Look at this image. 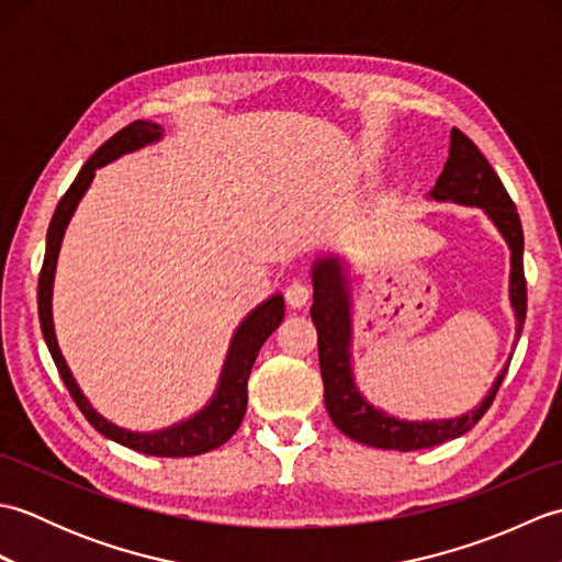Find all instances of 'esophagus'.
<instances>
[{
  "label": "esophagus",
  "mask_w": 562,
  "mask_h": 562,
  "mask_svg": "<svg viewBox=\"0 0 562 562\" xmlns=\"http://www.w3.org/2000/svg\"><path fill=\"white\" fill-rule=\"evenodd\" d=\"M284 300H288L290 306L302 308L308 300H312V288L304 280H292L284 290Z\"/></svg>",
  "instance_id": "esophagus-1"
}]
</instances>
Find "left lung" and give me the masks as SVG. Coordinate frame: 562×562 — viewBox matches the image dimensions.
Masks as SVG:
<instances>
[{
  "label": "left lung",
  "instance_id": "obj_1",
  "mask_svg": "<svg viewBox=\"0 0 562 562\" xmlns=\"http://www.w3.org/2000/svg\"><path fill=\"white\" fill-rule=\"evenodd\" d=\"M435 200H453L461 205L483 207L497 229L507 238L512 250V278L509 296L517 314V336H521L524 318H527V278H524V234L515 202L505 190L499 176L483 151L473 145L469 135L459 127L451 130L449 159L445 171L439 173L432 188ZM312 321L318 333V364L321 379H324V398L333 425L342 435L376 449H398L417 451L427 447H437L441 441L457 439L481 420L491 408L507 367L499 372L491 393L479 408L465 413L453 420L439 423H405L389 417L386 413L374 411L360 393H357L350 374V306L348 292H345L342 272L336 260H321L314 268V304Z\"/></svg>",
  "mask_w": 562,
  "mask_h": 562
}]
</instances>
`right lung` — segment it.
<instances>
[{
    "instance_id": "1",
    "label": "right lung",
    "mask_w": 562,
    "mask_h": 562,
    "mask_svg": "<svg viewBox=\"0 0 562 562\" xmlns=\"http://www.w3.org/2000/svg\"><path fill=\"white\" fill-rule=\"evenodd\" d=\"M161 137V127L157 123H145V121H135L125 125L123 130L103 142V145L97 149V154L81 166V171L77 173L75 183L67 188V193L59 198L53 222L47 226V244H45V258H43V268L38 274V316H41V328L47 342V350H50L55 367L59 376H63L65 386L69 391L71 401L79 405V411L83 417L99 429L103 437H109L117 445H123L127 449H135L139 453H149V457H198V453H205L222 447L226 439H229L238 425H241L244 415H246V403H248V376H250V367H254L258 350L262 348L272 330L282 324L284 318V300L282 294H274L266 304H260L256 312H250V316L238 326L236 336L232 340V352L226 357L224 364V374H222V384L217 396L207 405L205 411L198 413L195 417H190L188 423L176 425L171 429H164V432H154V435H137V432H127V429H121L111 425L109 420L91 408L89 401L81 396V391L77 386V381L71 379L69 369L63 360V352L57 348L55 340V328H53V312H50V296H53V274H55V262L59 254V244H63V234L65 226L75 212L79 198L83 195V190L89 188L93 171L99 166L109 164L113 159L121 157L125 151H133L149 145V142Z\"/></svg>"
}]
</instances>
